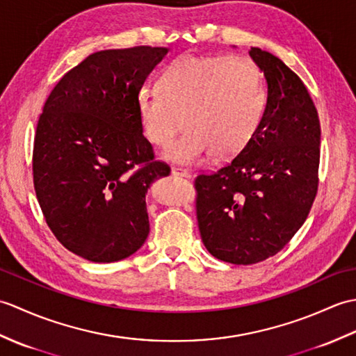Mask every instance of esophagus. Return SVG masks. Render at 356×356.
Here are the masks:
<instances>
[{"mask_svg": "<svg viewBox=\"0 0 356 356\" xmlns=\"http://www.w3.org/2000/svg\"><path fill=\"white\" fill-rule=\"evenodd\" d=\"M171 174H172V176H177V177H191V172L185 170V168H182V166H172Z\"/></svg>", "mask_w": 356, "mask_h": 356, "instance_id": "obj_1", "label": "esophagus"}]
</instances>
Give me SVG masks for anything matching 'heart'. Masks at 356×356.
Returning <instances> with one entry per match:
<instances>
[{"label":"heart","mask_w":356,"mask_h":356,"mask_svg":"<svg viewBox=\"0 0 356 356\" xmlns=\"http://www.w3.org/2000/svg\"><path fill=\"white\" fill-rule=\"evenodd\" d=\"M161 86H143L138 95L142 130L163 147L184 115L186 130L165 149L168 161L184 165L211 153L217 159L241 153L266 108L263 74L245 56L184 55L166 67Z\"/></svg>","instance_id":"1"}]
</instances>
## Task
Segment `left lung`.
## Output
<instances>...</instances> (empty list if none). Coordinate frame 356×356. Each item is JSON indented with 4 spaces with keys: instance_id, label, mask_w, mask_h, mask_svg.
<instances>
[{
    "instance_id": "1",
    "label": "left lung",
    "mask_w": 356,
    "mask_h": 356,
    "mask_svg": "<svg viewBox=\"0 0 356 356\" xmlns=\"http://www.w3.org/2000/svg\"><path fill=\"white\" fill-rule=\"evenodd\" d=\"M249 55L268 82L261 122L231 162L194 179L203 245L216 259L254 264L289 243L318 191V113L303 81L259 47Z\"/></svg>"
}]
</instances>
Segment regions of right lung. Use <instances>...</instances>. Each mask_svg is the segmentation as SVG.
Masks as SVG:
<instances>
[{
    "label": "right lung",
    "instance_id": "obj_1",
    "mask_svg": "<svg viewBox=\"0 0 356 356\" xmlns=\"http://www.w3.org/2000/svg\"><path fill=\"white\" fill-rule=\"evenodd\" d=\"M166 51H96L44 104L32 157L36 199L59 243L86 260L127 259L148 237L145 193L171 168L142 133L138 95Z\"/></svg>",
    "mask_w": 356,
    "mask_h": 356
}]
</instances>
